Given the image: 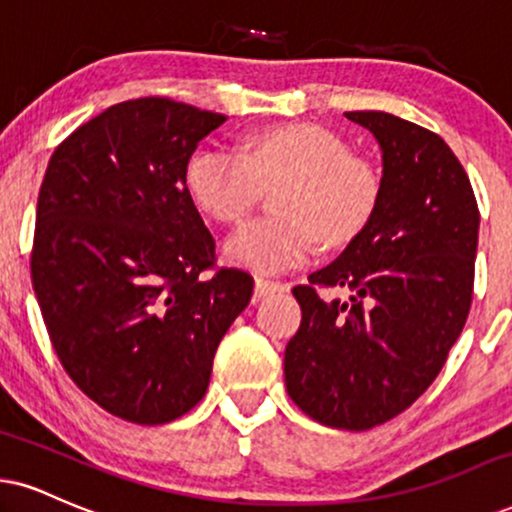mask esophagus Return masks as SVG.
<instances>
[{"instance_id":"1","label":"esophagus","mask_w":512,"mask_h":512,"mask_svg":"<svg viewBox=\"0 0 512 512\" xmlns=\"http://www.w3.org/2000/svg\"><path fill=\"white\" fill-rule=\"evenodd\" d=\"M288 291L286 286L279 281H269V279H255V298H267V295H274V293H283Z\"/></svg>"}]
</instances>
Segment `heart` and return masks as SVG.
Returning a JSON list of instances; mask_svg holds the SVG:
<instances>
[{
  "label": "heart",
  "instance_id": "obj_1",
  "mask_svg": "<svg viewBox=\"0 0 512 512\" xmlns=\"http://www.w3.org/2000/svg\"><path fill=\"white\" fill-rule=\"evenodd\" d=\"M183 186L202 214L238 224L262 190H276L274 214L240 226L226 240V262L255 274H281L315 252L348 245L365 231L379 205L381 178L353 157L341 133L319 123H288L255 131L240 155L197 150L183 171Z\"/></svg>",
  "mask_w": 512,
  "mask_h": 512
}]
</instances>
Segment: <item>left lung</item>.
<instances>
[{
  "label": "left lung",
  "mask_w": 512,
  "mask_h": 512,
  "mask_svg": "<svg viewBox=\"0 0 512 512\" xmlns=\"http://www.w3.org/2000/svg\"><path fill=\"white\" fill-rule=\"evenodd\" d=\"M381 147V195L365 231L295 286L288 396L326 427L365 432L408 410L441 372L472 303L479 209L439 135L386 112H346ZM317 287H348L326 304Z\"/></svg>",
  "instance_id": "1"
}]
</instances>
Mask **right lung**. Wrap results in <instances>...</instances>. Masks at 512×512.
<instances>
[{
    "label": "right lung",
    "instance_id": "add662e5",
    "mask_svg": "<svg viewBox=\"0 0 512 512\" xmlns=\"http://www.w3.org/2000/svg\"><path fill=\"white\" fill-rule=\"evenodd\" d=\"M226 116L140 97L54 150L38 195L30 276L73 384L121 420L164 424L207 393L219 341L252 276L214 264L183 186L197 143Z\"/></svg>",
    "mask_w": 512,
    "mask_h": 512
}]
</instances>
